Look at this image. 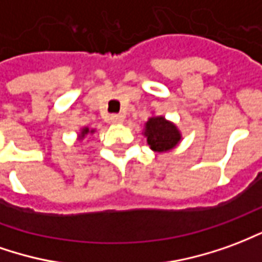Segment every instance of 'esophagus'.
Returning <instances> with one entry per match:
<instances>
[{"label":"esophagus","mask_w":262,"mask_h":262,"mask_svg":"<svg viewBox=\"0 0 262 262\" xmlns=\"http://www.w3.org/2000/svg\"><path fill=\"white\" fill-rule=\"evenodd\" d=\"M110 121L113 122V124H122V122H124V116H121V114H116V116H111Z\"/></svg>","instance_id":"1"}]
</instances>
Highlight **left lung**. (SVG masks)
<instances>
[{"label": "left lung", "instance_id": "8db88e82", "mask_svg": "<svg viewBox=\"0 0 262 262\" xmlns=\"http://www.w3.org/2000/svg\"><path fill=\"white\" fill-rule=\"evenodd\" d=\"M142 135L146 138L149 148L158 154L172 151L182 141L181 129L175 122L166 120L164 116L154 114L144 124Z\"/></svg>", "mask_w": 262, "mask_h": 262}]
</instances>
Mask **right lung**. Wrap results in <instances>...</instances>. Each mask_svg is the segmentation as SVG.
<instances>
[{"instance_id":"1","label":"right lung","mask_w":262,"mask_h":262,"mask_svg":"<svg viewBox=\"0 0 262 262\" xmlns=\"http://www.w3.org/2000/svg\"><path fill=\"white\" fill-rule=\"evenodd\" d=\"M96 133V129L94 128H90V127H81L79 129V133H77V141H83L86 137L89 135H93Z\"/></svg>"}]
</instances>
